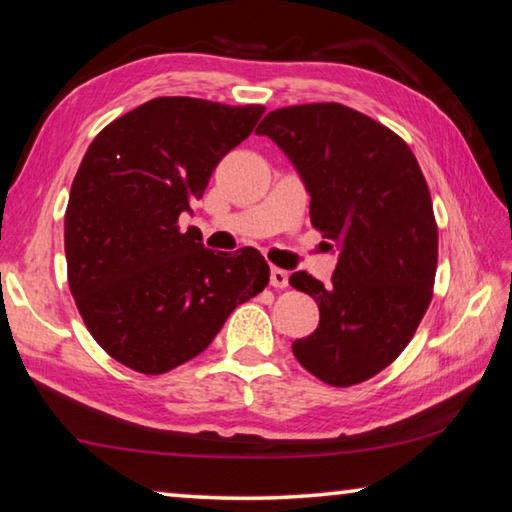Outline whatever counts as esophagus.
I'll list each match as a JSON object with an SVG mask.
<instances>
[{
	"mask_svg": "<svg viewBox=\"0 0 512 512\" xmlns=\"http://www.w3.org/2000/svg\"><path fill=\"white\" fill-rule=\"evenodd\" d=\"M271 287H273V289L289 287V273L282 271V268L273 266V268H271Z\"/></svg>",
	"mask_w": 512,
	"mask_h": 512,
	"instance_id": "1",
	"label": "esophagus"
}]
</instances>
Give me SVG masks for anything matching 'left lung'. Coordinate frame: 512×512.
Listing matches in <instances>:
<instances>
[{
	"mask_svg": "<svg viewBox=\"0 0 512 512\" xmlns=\"http://www.w3.org/2000/svg\"><path fill=\"white\" fill-rule=\"evenodd\" d=\"M257 133L296 167L311 223L339 250L327 287L305 271L289 277L320 311L293 354L325 384H361L400 357L431 302L438 228L427 180L400 135L341 103L273 110Z\"/></svg>",
	"mask_w": 512,
	"mask_h": 512,
	"instance_id": "1",
	"label": "left lung"
}]
</instances>
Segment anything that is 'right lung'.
Segmentation results:
<instances>
[{"mask_svg":"<svg viewBox=\"0 0 512 512\" xmlns=\"http://www.w3.org/2000/svg\"><path fill=\"white\" fill-rule=\"evenodd\" d=\"M262 115L264 106L158 97L85 151L65 212L67 280L94 341L124 366L162 375L194 359L268 284L255 248L214 253L194 225H178Z\"/></svg>","mask_w":512,"mask_h":512,"instance_id":"1","label":"right lung"}]
</instances>
